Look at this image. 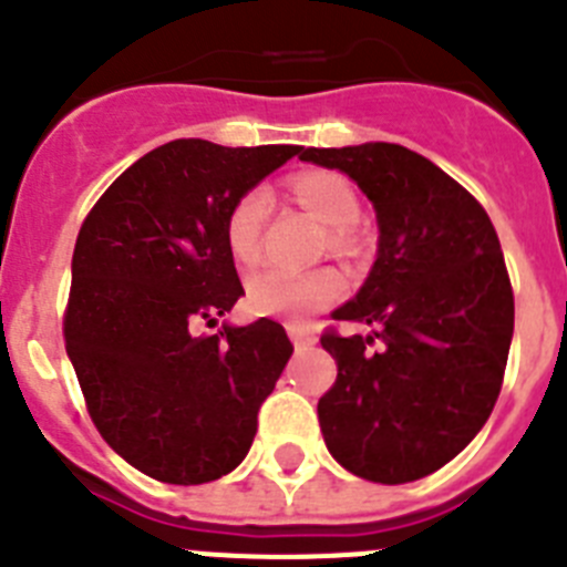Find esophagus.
Here are the masks:
<instances>
[{"instance_id":"1","label":"esophagus","mask_w":567,"mask_h":567,"mask_svg":"<svg viewBox=\"0 0 567 567\" xmlns=\"http://www.w3.org/2000/svg\"><path fill=\"white\" fill-rule=\"evenodd\" d=\"M287 332H289V338H292V343L298 346V349H307V346H312L315 340H318L315 329L307 327V323H287Z\"/></svg>"}]
</instances>
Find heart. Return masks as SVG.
Returning <instances> with one entry per match:
<instances>
[{"instance_id": "heart-1", "label": "heart", "mask_w": 567, "mask_h": 567, "mask_svg": "<svg viewBox=\"0 0 567 567\" xmlns=\"http://www.w3.org/2000/svg\"><path fill=\"white\" fill-rule=\"evenodd\" d=\"M292 193L309 213H315L323 224L332 227V247L346 249L352 244V224L358 221L360 204L352 184L332 169H309L292 178ZM269 215V193L264 187H252L240 193L229 207L224 221V240L240 267H255L264 252V227ZM346 280L332 267L289 269L267 267L247 280V303L255 315L269 318L303 320L327 309L340 298Z\"/></svg>"}]
</instances>
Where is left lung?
Masks as SVG:
<instances>
[{"instance_id": "1", "label": "left lung", "mask_w": 567, "mask_h": 567, "mask_svg": "<svg viewBox=\"0 0 567 567\" xmlns=\"http://www.w3.org/2000/svg\"><path fill=\"white\" fill-rule=\"evenodd\" d=\"M300 162L358 182L380 229L372 272L332 312L374 327V338H320L338 360L318 403L320 432L346 471L412 483L457 457L499 398L514 292L497 229L468 189L400 144L309 147Z\"/></svg>"}]
</instances>
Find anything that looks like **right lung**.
I'll use <instances>...</instances> for the list:
<instances>
[{
	"label": "right lung",
	"instance_id": "add662e5",
	"mask_svg": "<svg viewBox=\"0 0 567 567\" xmlns=\"http://www.w3.org/2000/svg\"><path fill=\"white\" fill-rule=\"evenodd\" d=\"M300 150L175 138L124 169L79 229L68 358L99 434L158 483H209L247 457L292 354L269 318L195 327L244 295L224 240L229 207Z\"/></svg>",
	"mask_w": 567,
	"mask_h": 567
}]
</instances>
